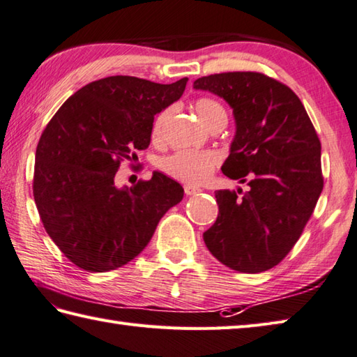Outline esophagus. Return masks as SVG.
Listing matches in <instances>:
<instances>
[{
    "instance_id": "1",
    "label": "esophagus",
    "mask_w": 357,
    "mask_h": 357,
    "mask_svg": "<svg viewBox=\"0 0 357 357\" xmlns=\"http://www.w3.org/2000/svg\"><path fill=\"white\" fill-rule=\"evenodd\" d=\"M184 192L187 197H192V195H198L201 192L199 187H195V185H190V184H185L184 185Z\"/></svg>"
}]
</instances>
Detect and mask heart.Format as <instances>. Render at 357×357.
<instances>
[{
	"label": "heart",
	"mask_w": 357,
	"mask_h": 357,
	"mask_svg": "<svg viewBox=\"0 0 357 357\" xmlns=\"http://www.w3.org/2000/svg\"><path fill=\"white\" fill-rule=\"evenodd\" d=\"M195 108L208 128L216 123H226L227 111L222 103L212 97H201L195 102ZM170 109L167 108L155 117L151 125V139L159 141L162 137ZM221 164V156L213 150H176L159 160V169L169 176L187 184H201L212 176Z\"/></svg>",
	"instance_id": "heart-1"
}]
</instances>
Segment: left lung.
Listing matches in <instances>:
<instances>
[{"instance_id": "1", "label": "left lung", "mask_w": 357, "mask_h": 357, "mask_svg": "<svg viewBox=\"0 0 357 357\" xmlns=\"http://www.w3.org/2000/svg\"><path fill=\"white\" fill-rule=\"evenodd\" d=\"M206 89L234 108L236 132L222 173L249 190H216L218 218L204 232L227 268L257 274L291 252L324 190L320 141L297 94L261 73L201 77Z\"/></svg>"}]
</instances>
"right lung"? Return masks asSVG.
Returning <instances> with one entry per match:
<instances>
[{
	"instance_id": "add662e5",
	"label": "right lung",
	"mask_w": 357,
	"mask_h": 357,
	"mask_svg": "<svg viewBox=\"0 0 357 357\" xmlns=\"http://www.w3.org/2000/svg\"><path fill=\"white\" fill-rule=\"evenodd\" d=\"M187 77L160 85L111 75L88 83L61 105L35 151L33 199L47 235L69 261L108 272L145 249L159 220L184 197L176 181L155 172L116 187L123 160L149 149L155 114L183 96Z\"/></svg>"
}]
</instances>
